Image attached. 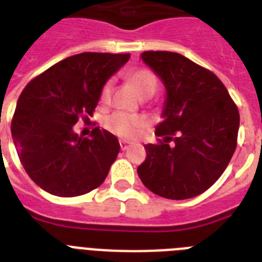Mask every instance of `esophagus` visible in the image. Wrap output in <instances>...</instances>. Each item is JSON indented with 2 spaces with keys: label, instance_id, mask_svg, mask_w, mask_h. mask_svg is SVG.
<instances>
[{
  "label": "esophagus",
  "instance_id": "34e87169",
  "mask_svg": "<svg viewBox=\"0 0 262 262\" xmlns=\"http://www.w3.org/2000/svg\"><path fill=\"white\" fill-rule=\"evenodd\" d=\"M120 146L122 150H126V149L130 146V142L125 141V140H120Z\"/></svg>",
  "mask_w": 262,
  "mask_h": 262
}]
</instances>
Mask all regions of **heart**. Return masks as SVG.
Masks as SVG:
<instances>
[{"label": "heart", "instance_id": "obj_1", "mask_svg": "<svg viewBox=\"0 0 262 262\" xmlns=\"http://www.w3.org/2000/svg\"><path fill=\"white\" fill-rule=\"evenodd\" d=\"M127 81L133 85L138 96L142 98H149L153 96V93L157 89V78L150 70L145 69V68H138V69L132 70L127 73ZM112 86L113 82L112 80L107 81L102 88L101 92V100L107 101L111 97ZM144 126V120L138 116L126 113H114L113 116L106 120V127L114 135L120 136V137H133Z\"/></svg>", "mask_w": 262, "mask_h": 262}]
</instances>
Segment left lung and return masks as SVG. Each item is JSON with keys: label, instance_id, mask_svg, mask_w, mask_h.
<instances>
[{"label": "left lung", "instance_id": "obj_1", "mask_svg": "<svg viewBox=\"0 0 262 262\" xmlns=\"http://www.w3.org/2000/svg\"><path fill=\"white\" fill-rule=\"evenodd\" d=\"M141 60L164 83L166 97L156 135L137 168L157 195L186 200L220 179L237 146L239 114L219 77L174 52H144Z\"/></svg>", "mask_w": 262, "mask_h": 262}]
</instances>
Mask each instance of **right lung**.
Wrapping results in <instances>:
<instances>
[{
	"label": "right lung",
	"instance_id": "obj_1",
	"mask_svg": "<svg viewBox=\"0 0 262 262\" xmlns=\"http://www.w3.org/2000/svg\"><path fill=\"white\" fill-rule=\"evenodd\" d=\"M130 54L81 53L33 78L19 96L12 137L28 176L45 192L76 197L98 188L116 161L120 142L96 126L78 137L74 125L89 121L102 88Z\"/></svg>",
	"mask_w": 262,
	"mask_h": 262
}]
</instances>
